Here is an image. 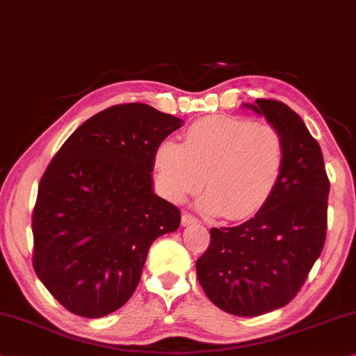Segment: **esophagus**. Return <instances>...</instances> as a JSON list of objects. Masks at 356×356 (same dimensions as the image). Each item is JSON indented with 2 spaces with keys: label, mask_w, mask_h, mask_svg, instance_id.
<instances>
[{
  "label": "esophagus",
  "mask_w": 356,
  "mask_h": 356,
  "mask_svg": "<svg viewBox=\"0 0 356 356\" xmlns=\"http://www.w3.org/2000/svg\"><path fill=\"white\" fill-rule=\"evenodd\" d=\"M181 223H183L184 226L193 225V223H197V218H195V216H194L193 213L183 212V215H181Z\"/></svg>",
  "instance_id": "esophagus-1"
}]
</instances>
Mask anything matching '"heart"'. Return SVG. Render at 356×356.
Listing matches in <instances>:
<instances>
[{
    "mask_svg": "<svg viewBox=\"0 0 356 356\" xmlns=\"http://www.w3.org/2000/svg\"><path fill=\"white\" fill-rule=\"evenodd\" d=\"M284 138L276 127L247 117L210 115L191 123L183 143L162 141L154 168L165 197L179 202L202 189L207 212L244 220L260 212L280 184Z\"/></svg>",
    "mask_w": 356,
    "mask_h": 356,
    "instance_id": "b5f03b06",
    "label": "heart"
}]
</instances>
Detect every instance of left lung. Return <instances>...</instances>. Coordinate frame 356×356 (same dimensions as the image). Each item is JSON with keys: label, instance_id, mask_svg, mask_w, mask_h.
<instances>
[{"label": "left lung", "instance_id": "obj_1", "mask_svg": "<svg viewBox=\"0 0 356 356\" xmlns=\"http://www.w3.org/2000/svg\"><path fill=\"white\" fill-rule=\"evenodd\" d=\"M247 107L264 114L284 138L280 184L254 218L210 229V244L195 270L216 307L236 316H260L287 305L321 255L329 178L321 147L289 106L257 99Z\"/></svg>", "mask_w": 356, "mask_h": 356}]
</instances>
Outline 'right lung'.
<instances>
[{"label":"right lung","instance_id":"add662e5","mask_svg":"<svg viewBox=\"0 0 356 356\" xmlns=\"http://www.w3.org/2000/svg\"><path fill=\"white\" fill-rule=\"evenodd\" d=\"M183 120L143 102L88 118L56 152L32 215L33 270L60 305L102 318L133 296L179 209L152 191L154 152Z\"/></svg>","mask_w":356,"mask_h":356}]
</instances>
